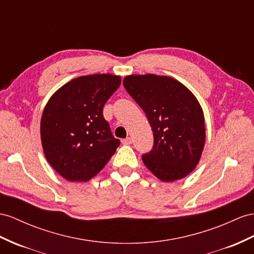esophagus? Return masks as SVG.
Segmentation results:
<instances>
[{"label":"esophagus","instance_id":"1","mask_svg":"<svg viewBox=\"0 0 254 254\" xmlns=\"http://www.w3.org/2000/svg\"><path fill=\"white\" fill-rule=\"evenodd\" d=\"M121 142L123 145H131L132 144V138L131 137H127L125 139H122Z\"/></svg>","mask_w":254,"mask_h":254}]
</instances>
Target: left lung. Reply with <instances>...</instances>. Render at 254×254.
<instances>
[{
  "label": "left lung",
  "instance_id": "left-lung-1",
  "mask_svg": "<svg viewBox=\"0 0 254 254\" xmlns=\"http://www.w3.org/2000/svg\"><path fill=\"white\" fill-rule=\"evenodd\" d=\"M123 86L145 112L153 132L152 150L141 157L146 167L165 183L186 177L205 145L204 114L196 97L167 76L129 75Z\"/></svg>",
  "mask_w": 254,
  "mask_h": 254
}]
</instances>
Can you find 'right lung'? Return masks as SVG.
Returning a JSON list of instances; mask_svg holds the SVG:
<instances>
[{"mask_svg":"<svg viewBox=\"0 0 254 254\" xmlns=\"http://www.w3.org/2000/svg\"><path fill=\"white\" fill-rule=\"evenodd\" d=\"M121 83L120 76L75 78L50 97L41 120L45 157L69 181H88L100 173L119 147L103 107Z\"/></svg>","mask_w":254,"mask_h":254,"instance_id":"right-lung-1","label":"right lung"}]
</instances>
